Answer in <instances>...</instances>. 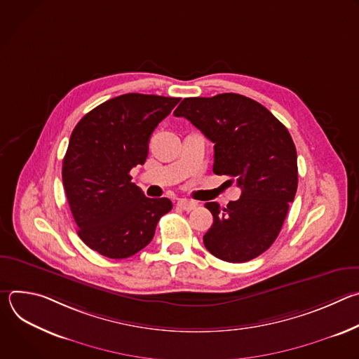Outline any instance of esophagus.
Masks as SVG:
<instances>
[{
    "label": "esophagus",
    "mask_w": 359,
    "mask_h": 359,
    "mask_svg": "<svg viewBox=\"0 0 359 359\" xmlns=\"http://www.w3.org/2000/svg\"><path fill=\"white\" fill-rule=\"evenodd\" d=\"M177 206H179L180 209L186 210V212H190V210L196 209L197 203H196V201H193V200H189V198H180V200L177 201Z\"/></svg>",
    "instance_id": "34e87169"
}]
</instances>
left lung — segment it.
Returning a JSON list of instances; mask_svg holds the SVG:
<instances>
[{
  "mask_svg": "<svg viewBox=\"0 0 359 359\" xmlns=\"http://www.w3.org/2000/svg\"><path fill=\"white\" fill-rule=\"evenodd\" d=\"M175 116L186 118L215 143L216 175L230 176L241 196L222 209L206 203L213 224L203 236L217 259L244 263L277 238L298 186L297 150L287 128L259 102L238 93L184 97Z\"/></svg>",
  "mask_w": 359,
  "mask_h": 359,
  "instance_id": "left-lung-1",
  "label": "left lung"
}]
</instances>
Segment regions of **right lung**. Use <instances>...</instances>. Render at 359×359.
I'll use <instances>...</instances> for the list:
<instances>
[{"instance_id":"right-lung-1","label":"right lung","mask_w":359,"mask_h":359,"mask_svg":"<svg viewBox=\"0 0 359 359\" xmlns=\"http://www.w3.org/2000/svg\"><path fill=\"white\" fill-rule=\"evenodd\" d=\"M180 97L125 93L86 114L72 130L62 182L81 240L108 259H128L155 236L172 210L149 198L129 172L143 165L149 139Z\"/></svg>"}]
</instances>
